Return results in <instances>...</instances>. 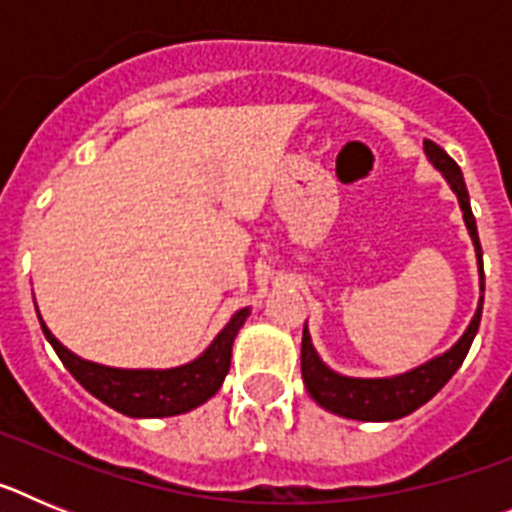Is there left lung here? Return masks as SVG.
<instances>
[{"mask_svg": "<svg viewBox=\"0 0 512 512\" xmlns=\"http://www.w3.org/2000/svg\"><path fill=\"white\" fill-rule=\"evenodd\" d=\"M425 153L433 161L438 171H443L446 182L451 184V189L459 197L461 212H464V223H467L469 235H472L474 248H477L479 259V282H482V292H485V271H482V246H479L477 235V223H474L472 207H469V192L467 184H464V176L461 169L456 166L454 158L443 151L441 146H436L433 140H425ZM482 302L479 300L477 312H474L472 323H469L467 333L456 341V346H451V351H446L438 359L428 361V364L418 366L413 372L400 374V377L390 379H354L336 374L333 369L320 361V356L315 354L312 348L310 333L307 328L302 330V379H305V387L310 392V397L318 402L320 408L330 410V413L343 415V418L351 420H397L410 415L413 410H418L420 405L431 400L443 384L449 382L456 374V369L461 366V361L467 359L469 346H472L474 336H477L479 320H482Z\"/></svg>", "mask_w": 512, "mask_h": 512, "instance_id": "left-lung-1", "label": "left lung"}]
</instances>
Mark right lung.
<instances>
[{
	"label": "right lung",
	"instance_id": "add662e5",
	"mask_svg": "<svg viewBox=\"0 0 512 512\" xmlns=\"http://www.w3.org/2000/svg\"><path fill=\"white\" fill-rule=\"evenodd\" d=\"M246 318L248 307L235 312L230 323L220 330V336L210 343V348L200 359H194L192 364L176 366V369H161V372H153V369H112V366L92 364V361H84L71 354L69 348H63L53 338L51 330L45 328L43 320H40V328H43L45 338L58 354V359L71 372V377L89 395L102 400L104 405H110L117 413L130 415V418H169V415L197 408L220 390V384L230 369L233 341Z\"/></svg>",
	"mask_w": 512,
	"mask_h": 512
}]
</instances>
